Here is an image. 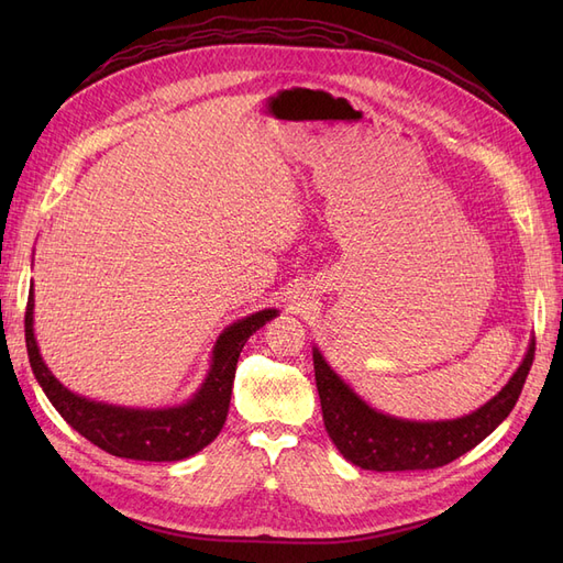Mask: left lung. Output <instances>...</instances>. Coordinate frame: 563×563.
Instances as JSON below:
<instances>
[{
	"mask_svg": "<svg viewBox=\"0 0 563 563\" xmlns=\"http://www.w3.org/2000/svg\"><path fill=\"white\" fill-rule=\"evenodd\" d=\"M533 354L536 340L528 343L512 378L476 411L451 420H408L368 406L338 376L314 345V380L321 399L323 424H327L335 449L362 470L408 472L449 465L455 457L482 444L509 416L521 395L528 371H531Z\"/></svg>",
	"mask_w": 563,
	"mask_h": 563,
	"instance_id": "8db88e82",
	"label": "left lung"
}]
</instances>
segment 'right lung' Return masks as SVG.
Returning <instances> with one entry per match:
<instances>
[{"label": "right lung", "mask_w": 563, "mask_h": 563, "mask_svg": "<svg viewBox=\"0 0 563 563\" xmlns=\"http://www.w3.org/2000/svg\"><path fill=\"white\" fill-rule=\"evenodd\" d=\"M277 314L279 310L267 308L232 321L218 335L211 350L209 371L195 395L183 404L164 408L117 406L67 389L42 360L35 338V288H30L27 296L25 343L30 366L40 387L73 430L117 457L174 463V460L199 453L223 430L240 352L246 340Z\"/></svg>", "instance_id": "right-lung-1"}]
</instances>
